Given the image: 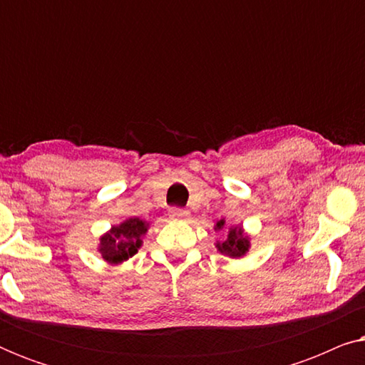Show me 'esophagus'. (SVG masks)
Returning <instances> with one entry per match:
<instances>
[{
  "mask_svg": "<svg viewBox=\"0 0 365 365\" xmlns=\"http://www.w3.org/2000/svg\"><path fill=\"white\" fill-rule=\"evenodd\" d=\"M169 214H171L173 219H187L189 217V211H186V209H182V207H171Z\"/></svg>",
  "mask_w": 365,
  "mask_h": 365,
  "instance_id": "1",
  "label": "esophagus"
}]
</instances>
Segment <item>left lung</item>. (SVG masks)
<instances>
[{"label": "left lung", "instance_id": "left-lung-1", "mask_svg": "<svg viewBox=\"0 0 365 365\" xmlns=\"http://www.w3.org/2000/svg\"><path fill=\"white\" fill-rule=\"evenodd\" d=\"M222 226H224V221L217 222L216 227L222 229ZM247 247H249L247 237H244L241 227H232L227 234L226 241L217 244L219 251H221L222 254H226V256H229V257L244 256V254H246V251H247Z\"/></svg>", "mask_w": 365, "mask_h": 365}]
</instances>
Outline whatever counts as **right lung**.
Listing matches in <instances>:
<instances>
[{"mask_svg":"<svg viewBox=\"0 0 365 365\" xmlns=\"http://www.w3.org/2000/svg\"><path fill=\"white\" fill-rule=\"evenodd\" d=\"M146 222L143 219H128L121 226L113 227L106 236L101 237L99 252L111 264L126 261V259L138 252L139 246H141V237L146 234Z\"/></svg>","mask_w":365,"mask_h":365,"instance_id":"obj_1","label":"right lung"}]
</instances>
